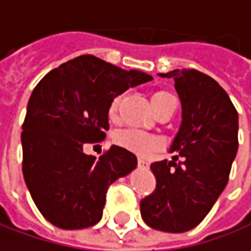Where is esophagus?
<instances>
[{
  "instance_id": "obj_1",
  "label": "esophagus",
  "mask_w": 251,
  "mask_h": 251,
  "mask_svg": "<svg viewBox=\"0 0 251 251\" xmlns=\"http://www.w3.org/2000/svg\"><path fill=\"white\" fill-rule=\"evenodd\" d=\"M137 163H139V166H140V167H143V169H147V167L150 166V163L146 161V160H143V158H139V160H137Z\"/></svg>"
}]
</instances>
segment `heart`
I'll use <instances>...</instances> for the list:
<instances>
[{
	"label": "heart",
	"instance_id": "heart-1",
	"mask_svg": "<svg viewBox=\"0 0 251 251\" xmlns=\"http://www.w3.org/2000/svg\"><path fill=\"white\" fill-rule=\"evenodd\" d=\"M122 94L115 95L109 104L108 108V114L109 118H115V115L118 112L119 104L122 101ZM174 97L169 94L167 91H154L151 94V104L153 108L157 109L158 106H161L163 104H166L167 101L173 100ZM115 145H118L119 147H124L126 150L136 153L139 156H147L150 153H153L154 150H157L161 142L157 136L147 133L145 130L140 129H133V127H127V129H122L118 130L114 135Z\"/></svg>",
	"mask_w": 251,
	"mask_h": 251
}]
</instances>
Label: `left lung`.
<instances>
[{
  "label": "left lung",
  "mask_w": 251,
  "mask_h": 251,
  "mask_svg": "<svg viewBox=\"0 0 251 251\" xmlns=\"http://www.w3.org/2000/svg\"><path fill=\"white\" fill-rule=\"evenodd\" d=\"M173 78L182 121L170 151L174 156L150 166L156 190L140 201L143 221L156 230L182 233L201 224L225 190L239 140V115L229 95L198 70L160 73Z\"/></svg>",
  "instance_id": "obj_1"
}]
</instances>
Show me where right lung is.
<instances>
[{"label":"right lung","instance_id":"right-lung-1","mask_svg":"<svg viewBox=\"0 0 251 251\" xmlns=\"http://www.w3.org/2000/svg\"><path fill=\"white\" fill-rule=\"evenodd\" d=\"M151 80L143 71L84 54L48 73L35 87L22 125V171L50 224L73 230L101 221L108 187L136 169L137 158L119 146L100 157L82 149L105 139L115 95Z\"/></svg>","mask_w":251,"mask_h":251}]
</instances>
